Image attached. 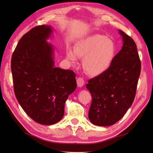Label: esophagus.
Instances as JSON below:
<instances>
[{"instance_id": "esophagus-1", "label": "esophagus", "mask_w": 153, "mask_h": 153, "mask_svg": "<svg viewBox=\"0 0 153 153\" xmlns=\"http://www.w3.org/2000/svg\"><path fill=\"white\" fill-rule=\"evenodd\" d=\"M84 83H85V82L82 77H78V78H77V84L78 87H79V88L82 87L83 86H84Z\"/></svg>"}]
</instances>
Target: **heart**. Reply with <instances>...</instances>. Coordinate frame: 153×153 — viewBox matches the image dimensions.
I'll use <instances>...</instances> for the list:
<instances>
[{
  "instance_id": "heart-1",
  "label": "heart",
  "mask_w": 153,
  "mask_h": 153,
  "mask_svg": "<svg viewBox=\"0 0 153 153\" xmlns=\"http://www.w3.org/2000/svg\"><path fill=\"white\" fill-rule=\"evenodd\" d=\"M115 53L113 41L102 34H94L76 42L74 51L67 49L66 56L73 63L84 58L83 66L88 74L98 76L109 68Z\"/></svg>"
}]
</instances>
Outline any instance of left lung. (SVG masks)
I'll return each instance as SVG.
<instances>
[{"mask_svg":"<svg viewBox=\"0 0 153 153\" xmlns=\"http://www.w3.org/2000/svg\"><path fill=\"white\" fill-rule=\"evenodd\" d=\"M123 45L107 71L88 80L86 88L92 96L88 118L98 126L113 125L132 105L141 71L136 45L123 31Z\"/></svg>","mask_w":153,"mask_h":153,"instance_id":"1","label":"left lung"}]
</instances>
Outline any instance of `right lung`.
<instances>
[{
  "label": "right lung",
  "instance_id": "1",
  "mask_svg": "<svg viewBox=\"0 0 153 153\" xmlns=\"http://www.w3.org/2000/svg\"><path fill=\"white\" fill-rule=\"evenodd\" d=\"M50 25H38L19 40L11 57L15 97L27 115L38 123L53 125L64 115L65 103L77 87L72 70L55 67L54 49L46 40Z\"/></svg>",
  "mask_w": 153,
  "mask_h": 153
}]
</instances>
